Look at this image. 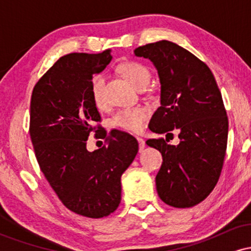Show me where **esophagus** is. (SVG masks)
<instances>
[{"label": "esophagus", "mask_w": 251, "mask_h": 251, "mask_svg": "<svg viewBox=\"0 0 251 251\" xmlns=\"http://www.w3.org/2000/svg\"><path fill=\"white\" fill-rule=\"evenodd\" d=\"M137 140H138V143H139V150L142 151V150L145 148V140H144L143 138H140V137H138Z\"/></svg>", "instance_id": "obj_1"}]
</instances>
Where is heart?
Segmentation results:
<instances>
[{
  "mask_svg": "<svg viewBox=\"0 0 251 251\" xmlns=\"http://www.w3.org/2000/svg\"><path fill=\"white\" fill-rule=\"evenodd\" d=\"M120 72L135 88L142 89L149 85L151 79V72L145 65L137 61L124 62L119 67ZM92 99L98 108H105L107 106L106 97V77L103 74H97L91 83ZM149 112L145 107L135 106L118 111L112 118V125L128 132L138 133L144 128Z\"/></svg>",
  "mask_w": 251,
  "mask_h": 251,
  "instance_id": "heart-1",
  "label": "heart"
}]
</instances>
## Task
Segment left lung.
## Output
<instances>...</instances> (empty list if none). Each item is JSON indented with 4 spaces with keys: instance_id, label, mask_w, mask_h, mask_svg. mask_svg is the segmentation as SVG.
I'll list each match as a JSON object with an SVG mask.
<instances>
[{
    "instance_id": "1",
    "label": "left lung",
    "mask_w": 251,
    "mask_h": 251,
    "mask_svg": "<svg viewBox=\"0 0 251 251\" xmlns=\"http://www.w3.org/2000/svg\"><path fill=\"white\" fill-rule=\"evenodd\" d=\"M153 63L160 81V107L149 127L154 133L178 129L179 144L149 139L162 153L155 176L159 198L174 208H191L217 184L227 142V117L215 76L203 61L171 41L162 40L134 50Z\"/></svg>"
}]
</instances>
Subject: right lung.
I'll return each instance as SVG.
<instances>
[{"label":"right lung","mask_w":251,"mask_h":251,"mask_svg":"<svg viewBox=\"0 0 251 251\" xmlns=\"http://www.w3.org/2000/svg\"><path fill=\"white\" fill-rule=\"evenodd\" d=\"M111 50L99 54L71 53L46 72L31 93L29 133L37 163L63 205L77 215L101 218L122 200V175L138 153V142L112 129L107 146L89 152L86 144L101 120L91 83L111 62Z\"/></svg>","instance_id":"add662e5"}]
</instances>
